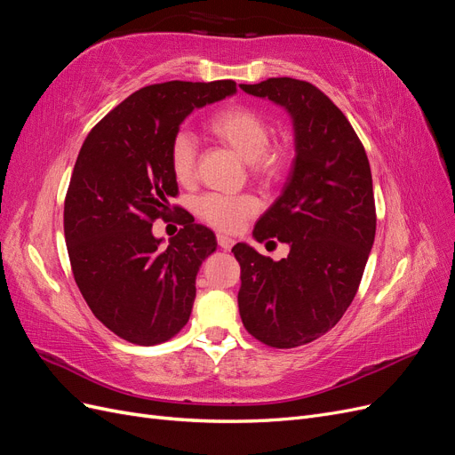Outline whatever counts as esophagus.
Instances as JSON below:
<instances>
[{
	"instance_id": "1",
	"label": "esophagus",
	"mask_w": 455,
	"mask_h": 455,
	"mask_svg": "<svg viewBox=\"0 0 455 455\" xmlns=\"http://www.w3.org/2000/svg\"><path fill=\"white\" fill-rule=\"evenodd\" d=\"M218 244H220V249H224V251H229L233 244H235V239L233 237H229V235H224V233H218Z\"/></svg>"
}]
</instances>
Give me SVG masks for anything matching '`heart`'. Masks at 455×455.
Wrapping results in <instances>:
<instances>
[{"mask_svg": "<svg viewBox=\"0 0 455 455\" xmlns=\"http://www.w3.org/2000/svg\"><path fill=\"white\" fill-rule=\"evenodd\" d=\"M209 131L235 154L251 163V171L259 180H277L284 169L286 156L283 149H269L271 127L256 109L233 104L209 121ZM197 148L194 136L182 131L171 144V171L180 184H189L196 176ZM197 212L206 224L224 231H235L246 218L258 212V201L251 196L211 194L197 201Z\"/></svg>", "mask_w": 455, "mask_h": 455, "instance_id": "obj_1", "label": "heart"}]
</instances>
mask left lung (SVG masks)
<instances>
[{"mask_svg":"<svg viewBox=\"0 0 455 455\" xmlns=\"http://www.w3.org/2000/svg\"><path fill=\"white\" fill-rule=\"evenodd\" d=\"M244 92L284 108L294 161L283 194L259 216L252 237L286 243L275 261L251 244L231 252L241 266L239 313L266 346L291 349L324 336L359 291L376 235L366 151L341 109L307 81L271 77Z\"/></svg>","mask_w":455,"mask_h":455,"instance_id":"left-lung-1","label":"left lung"}]
</instances>
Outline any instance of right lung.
Segmentation results:
<instances>
[{
	"mask_svg": "<svg viewBox=\"0 0 455 455\" xmlns=\"http://www.w3.org/2000/svg\"><path fill=\"white\" fill-rule=\"evenodd\" d=\"M235 92L231 79L144 87L81 146L64 201L68 256L96 319L136 346L167 341L186 326L199 267L218 246L212 229L184 209V229L167 246L151 233L178 194L171 144L194 109Z\"/></svg>",
	"mask_w": 455,
	"mask_h": 455,
	"instance_id": "right-lung-1",
	"label": "right lung"
}]
</instances>
